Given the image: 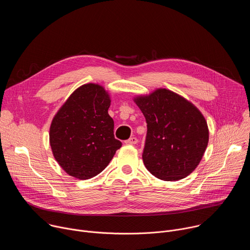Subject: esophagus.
Listing matches in <instances>:
<instances>
[{
    "instance_id": "esophagus-1",
    "label": "esophagus",
    "mask_w": 250,
    "mask_h": 250,
    "mask_svg": "<svg viewBox=\"0 0 250 250\" xmlns=\"http://www.w3.org/2000/svg\"><path fill=\"white\" fill-rule=\"evenodd\" d=\"M137 138L136 137H130L127 140H125V144L126 145H136L137 144Z\"/></svg>"
}]
</instances>
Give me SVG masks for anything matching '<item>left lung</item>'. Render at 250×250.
<instances>
[{
	"mask_svg": "<svg viewBox=\"0 0 250 250\" xmlns=\"http://www.w3.org/2000/svg\"><path fill=\"white\" fill-rule=\"evenodd\" d=\"M134 102L147 124L142 153L146 169L165 181H177L191 174L208 141L207 122L201 112L166 89L137 97Z\"/></svg>",
	"mask_w": 250,
	"mask_h": 250,
	"instance_id": "left-lung-1",
	"label": "left lung"
}]
</instances>
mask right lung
Segmentation results:
<instances>
[{
	"label": "right lung",
	"instance_id": "add662e5",
	"mask_svg": "<svg viewBox=\"0 0 250 250\" xmlns=\"http://www.w3.org/2000/svg\"><path fill=\"white\" fill-rule=\"evenodd\" d=\"M110 104L104 89L90 83L71 94L55 115L50 125V146L67 174L81 180L95 177L121 148L108 114Z\"/></svg>",
	"mask_w": 250,
	"mask_h": 250
}]
</instances>
